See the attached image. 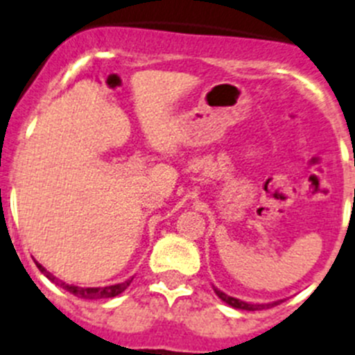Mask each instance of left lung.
Returning a JSON list of instances; mask_svg holds the SVG:
<instances>
[{"instance_id": "1", "label": "left lung", "mask_w": 355, "mask_h": 355, "mask_svg": "<svg viewBox=\"0 0 355 355\" xmlns=\"http://www.w3.org/2000/svg\"><path fill=\"white\" fill-rule=\"evenodd\" d=\"M215 294H217L220 300L224 301V303H227L230 306L236 308V310H247V312H256V310H266V308H273L277 306V304L282 303V300L278 301H273V303H247V301H241L238 300V297H233V296H227L226 293H223V291H218L217 287H214Z\"/></svg>"}]
</instances>
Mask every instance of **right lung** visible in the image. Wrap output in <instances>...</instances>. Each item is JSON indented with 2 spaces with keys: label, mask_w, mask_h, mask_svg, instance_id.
I'll list each match as a JSON object with an SVG mask.
<instances>
[{
  "label": "right lung",
  "mask_w": 355,
  "mask_h": 355,
  "mask_svg": "<svg viewBox=\"0 0 355 355\" xmlns=\"http://www.w3.org/2000/svg\"><path fill=\"white\" fill-rule=\"evenodd\" d=\"M36 266H38V270L42 271L45 277L51 280V282H54L55 286L62 287L64 291H68V293H71L73 296L77 297H84V300H103V297H115L119 296L121 293H124L125 289L129 287V284L132 282V278H129V280H125V282L122 284H115V286H107V287H77L73 286V284H66L62 282V280H59L58 277H54V275L51 273V271H47L45 268L42 266V264L38 263V261H35Z\"/></svg>",
  "instance_id": "obj_1"
}]
</instances>
